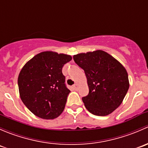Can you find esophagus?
Wrapping results in <instances>:
<instances>
[{"mask_svg": "<svg viewBox=\"0 0 148 148\" xmlns=\"http://www.w3.org/2000/svg\"><path fill=\"white\" fill-rule=\"evenodd\" d=\"M73 89H74L75 90H77V88H78V86H77V85L74 84L73 86Z\"/></svg>", "mask_w": 148, "mask_h": 148, "instance_id": "obj_1", "label": "esophagus"}]
</instances>
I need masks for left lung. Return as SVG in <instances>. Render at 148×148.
I'll use <instances>...</instances> for the list:
<instances>
[{
    "label": "left lung",
    "mask_w": 148,
    "mask_h": 148,
    "mask_svg": "<svg viewBox=\"0 0 148 148\" xmlns=\"http://www.w3.org/2000/svg\"><path fill=\"white\" fill-rule=\"evenodd\" d=\"M73 60L87 77L89 93L82 101L88 111L96 116H106L117 109L130 87L123 65L102 50L77 54Z\"/></svg>",
    "instance_id": "obj_1"
}]
</instances>
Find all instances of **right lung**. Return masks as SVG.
Listing matches in <instances>:
<instances>
[{"label":"right lung","instance_id":"add662e5","mask_svg":"<svg viewBox=\"0 0 148 148\" xmlns=\"http://www.w3.org/2000/svg\"><path fill=\"white\" fill-rule=\"evenodd\" d=\"M71 55L43 52L23 67L18 77L20 97L38 117L53 119L63 112L71 90L62 70Z\"/></svg>","mask_w":148,"mask_h":148}]
</instances>
